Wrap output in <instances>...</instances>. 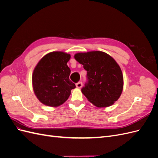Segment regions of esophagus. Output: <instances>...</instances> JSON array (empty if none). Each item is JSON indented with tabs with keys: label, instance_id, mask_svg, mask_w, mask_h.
<instances>
[{
	"label": "esophagus",
	"instance_id": "34e87169",
	"mask_svg": "<svg viewBox=\"0 0 158 158\" xmlns=\"http://www.w3.org/2000/svg\"><path fill=\"white\" fill-rule=\"evenodd\" d=\"M76 87H77L78 88H82V82H81V81H80V82H77V83L76 84Z\"/></svg>",
	"mask_w": 158,
	"mask_h": 158
}]
</instances>
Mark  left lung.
<instances>
[{"mask_svg":"<svg viewBox=\"0 0 158 158\" xmlns=\"http://www.w3.org/2000/svg\"><path fill=\"white\" fill-rule=\"evenodd\" d=\"M74 58L87 71L82 94L96 107L113 105L120 97L123 88L122 71L116 61L102 51L80 52Z\"/></svg>","mask_w":158,"mask_h":158,"instance_id":"1","label":"left lung"}]
</instances>
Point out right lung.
<instances>
[{"label":"right lung","mask_w":158,"mask_h":158,"mask_svg":"<svg viewBox=\"0 0 158 158\" xmlns=\"http://www.w3.org/2000/svg\"><path fill=\"white\" fill-rule=\"evenodd\" d=\"M70 55L52 52L40 60L33 70L32 82L35 94L46 106L57 107L64 103L76 88L69 79L70 69L67 62Z\"/></svg>","instance_id":"add662e5"}]
</instances>
